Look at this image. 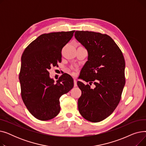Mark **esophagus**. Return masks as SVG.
I'll use <instances>...</instances> for the list:
<instances>
[{
	"label": "esophagus",
	"instance_id": "obj_1",
	"mask_svg": "<svg viewBox=\"0 0 146 146\" xmlns=\"http://www.w3.org/2000/svg\"><path fill=\"white\" fill-rule=\"evenodd\" d=\"M77 80H76L75 79H74V86L76 87L77 86Z\"/></svg>",
	"mask_w": 146,
	"mask_h": 146
}]
</instances>
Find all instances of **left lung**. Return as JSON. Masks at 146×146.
I'll use <instances>...</instances> for the list:
<instances>
[{
    "mask_svg": "<svg viewBox=\"0 0 146 146\" xmlns=\"http://www.w3.org/2000/svg\"><path fill=\"white\" fill-rule=\"evenodd\" d=\"M74 36L88 54L80 79L95 85L92 88L78 82L82 91L79 111L88 121L100 122L110 115L120 101L125 83V60L118 46L108 35L77 31Z\"/></svg>",
    "mask_w": 146,
    "mask_h": 146,
    "instance_id": "obj_1",
    "label": "left lung"
}]
</instances>
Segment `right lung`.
<instances>
[{
  "label": "right lung",
  "mask_w": 146,
  "mask_h": 146,
  "mask_svg": "<svg viewBox=\"0 0 146 146\" xmlns=\"http://www.w3.org/2000/svg\"><path fill=\"white\" fill-rule=\"evenodd\" d=\"M74 31L44 34L25 49L19 73L21 96L27 108L38 119L47 121L60 111V98L73 87V79L64 74L55 82L48 70L61 61V50Z\"/></svg>",
  "instance_id": "right-lung-1"
}]
</instances>
